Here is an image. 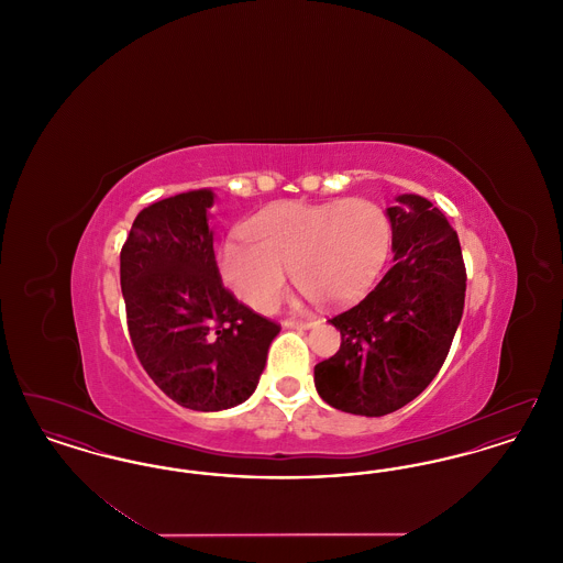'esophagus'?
I'll use <instances>...</instances> for the list:
<instances>
[{
	"label": "esophagus",
	"instance_id": "34e87169",
	"mask_svg": "<svg viewBox=\"0 0 563 563\" xmlns=\"http://www.w3.org/2000/svg\"><path fill=\"white\" fill-rule=\"evenodd\" d=\"M287 329H310V327H314L317 321L314 319H306V321H299V319H287V321L283 322Z\"/></svg>",
	"mask_w": 563,
	"mask_h": 563
}]
</instances>
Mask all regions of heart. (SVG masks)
<instances>
[{"mask_svg": "<svg viewBox=\"0 0 563 563\" xmlns=\"http://www.w3.org/2000/svg\"><path fill=\"white\" fill-rule=\"evenodd\" d=\"M244 236L223 242L221 276L242 303L268 314L287 294L289 269L303 294L327 306L358 297L386 260L390 225L365 198L291 200L255 214Z\"/></svg>", "mask_w": 563, "mask_h": 563, "instance_id": "obj_1", "label": "heart"}]
</instances>
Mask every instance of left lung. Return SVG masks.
I'll return each instance as SVG.
<instances>
[{
  "instance_id": "obj_1",
  "label": "left lung",
  "mask_w": 563,
  "mask_h": 563,
  "mask_svg": "<svg viewBox=\"0 0 563 563\" xmlns=\"http://www.w3.org/2000/svg\"><path fill=\"white\" fill-rule=\"evenodd\" d=\"M386 214L393 266L365 299L329 321L342 344L314 367L322 401L367 418L401 409L439 374L466 291L462 249L445 214L416 194L397 196Z\"/></svg>"
}]
</instances>
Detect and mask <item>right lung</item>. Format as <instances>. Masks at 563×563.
<instances>
[{
    "label": "right lung",
    "mask_w": 563,
    "mask_h": 563,
    "mask_svg": "<svg viewBox=\"0 0 563 563\" xmlns=\"http://www.w3.org/2000/svg\"><path fill=\"white\" fill-rule=\"evenodd\" d=\"M211 189L164 198L136 214L120 253L134 352L166 397L196 411L246 401L280 327L230 294L214 262Z\"/></svg>",
    "instance_id": "1"
}]
</instances>
